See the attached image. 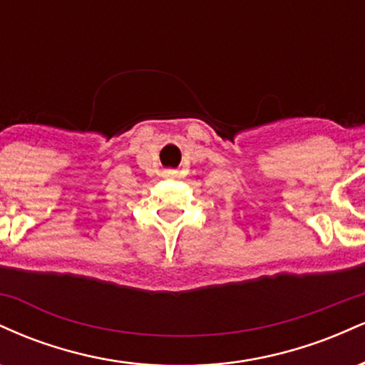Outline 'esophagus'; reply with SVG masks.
Listing matches in <instances>:
<instances>
[{
	"label": "esophagus",
	"mask_w": 365,
	"mask_h": 365,
	"mask_svg": "<svg viewBox=\"0 0 365 365\" xmlns=\"http://www.w3.org/2000/svg\"><path fill=\"white\" fill-rule=\"evenodd\" d=\"M170 175H175V171H170Z\"/></svg>",
	"instance_id": "1"
}]
</instances>
